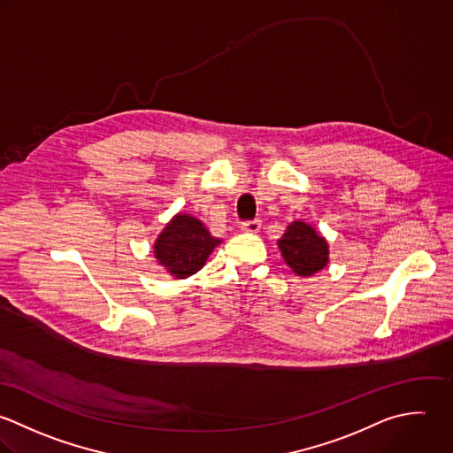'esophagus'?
Segmentation results:
<instances>
[{
    "label": "esophagus",
    "instance_id": "34e87169",
    "mask_svg": "<svg viewBox=\"0 0 453 453\" xmlns=\"http://www.w3.org/2000/svg\"><path fill=\"white\" fill-rule=\"evenodd\" d=\"M259 229H261V220H249V222H243L242 224V231H245V233H252V234H256V233H259Z\"/></svg>",
    "mask_w": 453,
    "mask_h": 453
}]
</instances>
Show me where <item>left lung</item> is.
I'll return each mask as SVG.
<instances>
[{
  "label": "left lung",
  "instance_id": "1",
  "mask_svg": "<svg viewBox=\"0 0 453 453\" xmlns=\"http://www.w3.org/2000/svg\"><path fill=\"white\" fill-rule=\"evenodd\" d=\"M286 265L300 277H312L330 261V245L314 226L295 220L277 242Z\"/></svg>",
  "mask_w": 453,
  "mask_h": 453
}]
</instances>
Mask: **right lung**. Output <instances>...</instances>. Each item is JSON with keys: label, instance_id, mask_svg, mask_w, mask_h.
<instances>
[{"label": "right lung", "instance_id": "add662e5", "mask_svg": "<svg viewBox=\"0 0 453 453\" xmlns=\"http://www.w3.org/2000/svg\"><path fill=\"white\" fill-rule=\"evenodd\" d=\"M222 240L210 234L208 227L190 213H176L153 243L157 263L173 279L197 273Z\"/></svg>", "mask_w": 453, "mask_h": 453}]
</instances>
